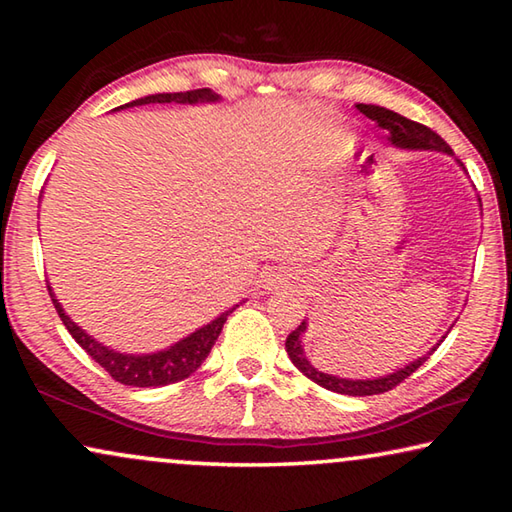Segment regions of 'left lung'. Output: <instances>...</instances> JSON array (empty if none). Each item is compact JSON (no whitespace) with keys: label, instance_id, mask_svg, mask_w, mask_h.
Instances as JSON below:
<instances>
[{"label":"left lung","instance_id":"obj_1","mask_svg":"<svg viewBox=\"0 0 512 512\" xmlns=\"http://www.w3.org/2000/svg\"><path fill=\"white\" fill-rule=\"evenodd\" d=\"M357 110L363 112L368 119L377 121L379 128H384L388 133V142L395 144L397 149H420V151H440V153H447L452 155V146H449L443 137L438 133H433L431 128L418 124V121L413 119H406L402 115H397V112L388 110V108H381V106H372V103H357ZM463 167V162H458ZM307 323L302 320L298 325V329H293V332L287 336V352H289V359L293 361V366H296L302 375L309 377L311 381H316L318 386L327 388V391H334V393H341V395H354V397H363V395H379V393H386V391H393L395 386H400L406 377H411L415 370H418L424 361L429 359V354L438 348H433L427 357H420L415 359L409 366H404L402 370H395L393 375H386V377H377V379H341V377H334V375H327V372H320L314 366H311L309 359L305 357V350H302V334H305Z\"/></svg>","mask_w":512,"mask_h":512}]
</instances>
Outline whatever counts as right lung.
<instances>
[{
    "label": "right lung",
    "mask_w": 512,
    "mask_h": 512,
    "mask_svg": "<svg viewBox=\"0 0 512 512\" xmlns=\"http://www.w3.org/2000/svg\"><path fill=\"white\" fill-rule=\"evenodd\" d=\"M219 101V94H214L210 88L201 90H189V92H167V94H149V97L135 99L121 108L131 106H146V103H212ZM49 289V296L54 300V307L58 311L60 320L67 327V332L72 334V339L81 345V348L90 354V357L99 363V366L108 372V375L119 381L124 386H137V388H158L167 384H176V381L187 379L192 372L201 368L207 354H210L214 341L219 339L223 323L239 305H235L228 311H223L219 318H214L212 323L196 329L194 334L185 336L183 341L173 343L171 348L153 354H124L117 350H110L106 345L94 341L92 336L81 329L74 320H69L65 309L56 300L54 291Z\"/></svg>",
    "instance_id": "obj_1"
}]
</instances>
